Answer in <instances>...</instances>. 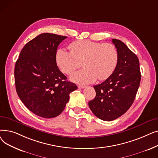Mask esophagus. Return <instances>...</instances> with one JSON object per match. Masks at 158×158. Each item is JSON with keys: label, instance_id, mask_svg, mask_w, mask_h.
I'll use <instances>...</instances> for the list:
<instances>
[{"label": "esophagus", "instance_id": "esophagus-1", "mask_svg": "<svg viewBox=\"0 0 158 158\" xmlns=\"http://www.w3.org/2000/svg\"><path fill=\"white\" fill-rule=\"evenodd\" d=\"M78 88L82 89V88H86V86L85 85H78Z\"/></svg>", "mask_w": 158, "mask_h": 158}]
</instances>
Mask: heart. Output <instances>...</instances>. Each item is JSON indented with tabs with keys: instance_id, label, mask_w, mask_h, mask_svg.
<instances>
[{
	"instance_id": "obj_1",
	"label": "heart",
	"mask_w": 158,
	"mask_h": 158,
	"mask_svg": "<svg viewBox=\"0 0 158 158\" xmlns=\"http://www.w3.org/2000/svg\"><path fill=\"white\" fill-rule=\"evenodd\" d=\"M69 48L70 52L64 48L58 49L56 60L61 72L67 75L80 68L82 63L85 69L70 76V80L76 83H92L97 78L104 80L111 76L117 66L118 51L112 44L79 40L72 43Z\"/></svg>"
}]
</instances>
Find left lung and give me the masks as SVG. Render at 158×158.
Instances as JSON below:
<instances>
[{"label": "left lung", "mask_w": 158, "mask_h": 158, "mask_svg": "<svg viewBox=\"0 0 158 158\" xmlns=\"http://www.w3.org/2000/svg\"><path fill=\"white\" fill-rule=\"evenodd\" d=\"M118 60L111 76L94 86L96 96L88 105L99 119L112 121L125 113L133 103L141 80L139 62L136 55L122 41L112 39Z\"/></svg>", "instance_id": "1"}]
</instances>
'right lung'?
Masks as SVG:
<instances>
[{
    "label": "right lung",
    "instance_id": "add662e5",
    "mask_svg": "<svg viewBox=\"0 0 158 158\" xmlns=\"http://www.w3.org/2000/svg\"><path fill=\"white\" fill-rule=\"evenodd\" d=\"M66 36L43 33L22 49L15 67L17 94L27 108L39 117L51 118L60 114L77 86L66 81L58 69L57 47Z\"/></svg>",
    "mask_w": 158,
    "mask_h": 158
}]
</instances>
